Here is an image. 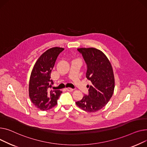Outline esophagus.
<instances>
[{"label": "esophagus", "mask_w": 147, "mask_h": 147, "mask_svg": "<svg viewBox=\"0 0 147 147\" xmlns=\"http://www.w3.org/2000/svg\"><path fill=\"white\" fill-rule=\"evenodd\" d=\"M66 90H67V91H70V92H72V91H74V89H72V88H69V87L66 88Z\"/></svg>", "instance_id": "34e87169"}]
</instances>
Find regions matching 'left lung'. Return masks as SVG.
I'll return each mask as SVG.
<instances>
[{
	"mask_svg": "<svg viewBox=\"0 0 147 147\" xmlns=\"http://www.w3.org/2000/svg\"><path fill=\"white\" fill-rule=\"evenodd\" d=\"M87 65L86 78L91 81L88 95L83 97L76 105L83 110L96 112L104 107L113 96L115 76L113 67L104 53L93 47L80 48Z\"/></svg>",
	"mask_w": 147,
	"mask_h": 147,
	"instance_id": "obj_1",
	"label": "left lung"
}]
</instances>
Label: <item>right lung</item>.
<instances>
[{
	"label": "right lung",
	"mask_w": 147,
	"mask_h": 147,
	"mask_svg": "<svg viewBox=\"0 0 147 147\" xmlns=\"http://www.w3.org/2000/svg\"><path fill=\"white\" fill-rule=\"evenodd\" d=\"M63 50L57 47L48 49L40 56L33 67L30 78L29 96L34 105L41 110L55 107L62 92L51 90L53 82L50 80V75L57 56Z\"/></svg>",
	"instance_id": "add662e5"
}]
</instances>
